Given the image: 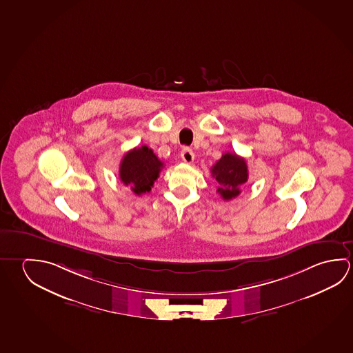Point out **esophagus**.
<instances>
[{
	"mask_svg": "<svg viewBox=\"0 0 353 353\" xmlns=\"http://www.w3.org/2000/svg\"><path fill=\"white\" fill-rule=\"evenodd\" d=\"M181 157L183 161L191 163L194 160V152L190 148H185L183 150L181 151Z\"/></svg>",
	"mask_w": 353,
	"mask_h": 353,
	"instance_id": "obj_1",
	"label": "esophagus"
}]
</instances>
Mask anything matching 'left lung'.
Here are the masks:
<instances>
[{
  "instance_id": "obj_1",
  "label": "left lung",
  "mask_w": 353,
  "mask_h": 353,
  "mask_svg": "<svg viewBox=\"0 0 353 353\" xmlns=\"http://www.w3.org/2000/svg\"><path fill=\"white\" fill-rule=\"evenodd\" d=\"M212 176L218 182V191L224 201L239 196L240 187L248 182V163L236 154L226 152L212 168Z\"/></svg>"
}]
</instances>
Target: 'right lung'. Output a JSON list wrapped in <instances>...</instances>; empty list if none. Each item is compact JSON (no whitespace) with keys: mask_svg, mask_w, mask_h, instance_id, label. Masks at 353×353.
Wrapping results in <instances>:
<instances>
[{"mask_svg":"<svg viewBox=\"0 0 353 353\" xmlns=\"http://www.w3.org/2000/svg\"><path fill=\"white\" fill-rule=\"evenodd\" d=\"M163 168V162L146 145L128 151L121 159L119 177L134 194L141 196L151 191Z\"/></svg>","mask_w":353,"mask_h":353,"instance_id":"obj_1","label":"right lung"}]
</instances>
